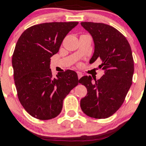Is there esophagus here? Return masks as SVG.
Instances as JSON below:
<instances>
[{"label":"esophagus","mask_w":146,"mask_h":146,"mask_svg":"<svg viewBox=\"0 0 146 146\" xmlns=\"http://www.w3.org/2000/svg\"><path fill=\"white\" fill-rule=\"evenodd\" d=\"M78 79L80 80V79L83 76V75L82 74V73H80V72H78Z\"/></svg>","instance_id":"esophagus-1"}]
</instances>
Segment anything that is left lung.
Returning a JSON list of instances; mask_svg holds the SVG:
<instances>
[{
    "label": "left lung",
    "instance_id": "8db88e82",
    "mask_svg": "<svg viewBox=\"0 0 146 146\" xmlns=\"http://www.w3.org/2000/svg\"><path fill=\"white\" fill-rule=\"evenodd\" d=\"M81 25L93 37L95 44L93 63L102 61L99 67L105 71L100 80L83 76L79 82L87 88V95L80 101V107L88 117L105 119L113 115L124 102L132 85L134 60L130 44L118 30L104 23L82 22Z\"/></svg>",
    "mask_w": 146,
    "mask_h": 146
}]
</instances>
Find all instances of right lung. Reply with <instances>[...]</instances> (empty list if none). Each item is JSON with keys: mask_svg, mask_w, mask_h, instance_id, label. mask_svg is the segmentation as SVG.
Instances as JSON below:
<instances>
[{"mask_svg": "<svg viewBox=\"0 0 146 146\" xmlns=\"http://www.w3.org/2000/svg\"><path fill=\"white\" fill-rule=\"evenodd\" d=\"M78 22L36 25L21 34L12 56L18 98L30 115L40 120L55 118L62 109L63 100L78 84L71 70L52 75L50 61L59 51L65 36Z\"/></svg>", "mask_w": 146, "mask_h": 146, "instance_id": "1", "label": "right lung"}]
</instances>
